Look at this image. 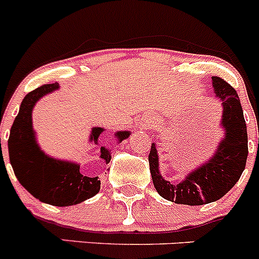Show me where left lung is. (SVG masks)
Returning a JSON list of instances; mask_svg holds the SVG:
<instances>
[{"label": "left lung", "instance_id": "8db88e82", "mask_svg": "<svg viewBox=\"0 0 259 259\" xmlns=\"http://www.w3.org/2000/svg\"><path fill=\"white\" fill-rule=\"evenodd\" d=\"M215 97L223 106L222 127L226 136L210 159L189 172L179 184L162 178L155 144L149 153V166L155 191L166 200L197 206L222 198L240 179L248 158V134L241 104L235 88L226 80L212 76Z\"/></svg>", "mask_w": 259, "mask_h": 259}]
</instances>
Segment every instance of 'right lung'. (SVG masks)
I'll use <instances>...</instances> for the list:
<instances>
[{"instance_id": "add662e5", "label": "right lung", "mask_w": 259, "mask_h": 259, "mask_svg": "<svg viewBox=\"0 0 259 259\" xmlns=\"http://www.w3.org/2000/svg\"><path fill=\"white\" fill-rule=\"evenodd\" d=\"M58 88V83L45 84L23 98L19 113L10 130L9 157L17 179L33 197L53 206H71L96 196L101 188V182L98 176L83 175L77 163L49 157L36 144L32 128V109L42 96ZM102 132L104 128H92L89 141L98 144V137ZM128 136V131L115 134L119 143ZM100 157L109 163L111 159L110 150L101 146Z\"/></svg>"}]
</instances>
